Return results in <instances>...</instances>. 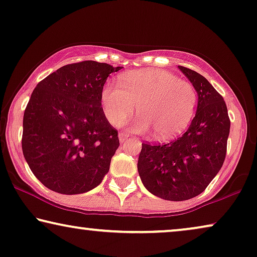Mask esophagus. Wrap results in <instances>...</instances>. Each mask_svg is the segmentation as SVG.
<instances>
[{"mask_svg": "<svg viewBox=\"0 0 257 257\" xmlns=\"http://www.w3.org/2000/svg\"><path fill=\"white\" fill-rule=\"evenodd\" d=\"M128 137H129V135H128V134H125V133L118 134V140H120L121 143H123L124 141H127Z\"/></svg>", "mask_w": 257, "mask_h": 257, "instance_id": "34e87169", "label": "esophagus"}]
</instances>
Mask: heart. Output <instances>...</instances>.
<instances>
[{
    "mask_svg": "<svg viewBox=\"0 0 257 257\" xmlns=\"http://www.w3.org/2000/svg\"><path fill=\"white\" fill-rule=\"evenodd\" d=\"M108 122L118 125L132 115L136 104L140 115L133 122L135 132L150 128L155 136L168 140L190 124L197 106V92L190 82L164 70H139L122 75L120 84L108 82L101 92Z\"/></svg>",
    "mask_w": 257,
    "mask_h": 257,
    "instance_id": "heart-1",
    "label": "heart"
}]
</instances>
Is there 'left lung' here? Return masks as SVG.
Returning a JSON list of instances; mask_svg holds the SVG:
<instances>
[{"label": "left lung", "mask_w": 257, "mask_h": 257, "mask_svg": "<svg viewBox=\"0 0 257 257\" xmlns=\"http://www.w3.org/2000/svg\"><path fill=\"white\" fill-rule=\"evenodd\" d=\"M198 94V107L189 129L164 144L142 143L137 170L150 193L183 201L204 192L226 157L230 121L223 97L207 79L178 66Z\"/></svg>", "instance_id": "obj_1"}]
</instances>
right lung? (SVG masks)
Masks as SVG:
<instances>
[{"label":"right lung","mask_w":257,"mask_h":257,"mask_svg":"<svg viewBox=\"0 0 257 257\" xmlns=\"http://www.w3.org/2000/svg\"><path fill=\"white\" fill-rule=\"evenodd\" d=\"M109 64L85 60L58 68L36 86L24 110L22 150L43 185L61 194L85 193L109 171L120 146L101 107Z\"/></svg>","instance_id":"obj_1"}]
</instances>
